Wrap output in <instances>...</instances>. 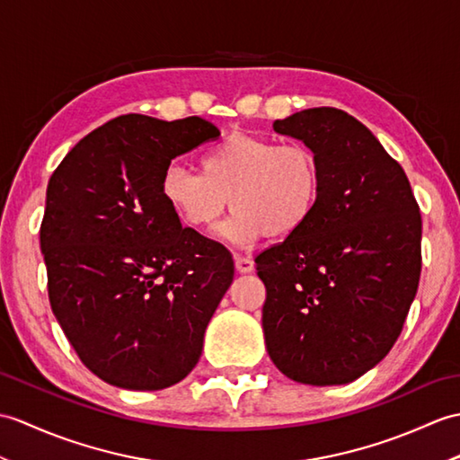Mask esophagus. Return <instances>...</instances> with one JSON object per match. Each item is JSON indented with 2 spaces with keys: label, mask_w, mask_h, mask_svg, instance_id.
I'll use <instances>...</instances> for the list:
<instances>
[{
  "label": "esophagus",
  "mask_w": 460,
  "mask_h": 460,
  "mask_svg": "<svg viewBox=\"0 0 460 460\" xmlns=\"http://www.w3.org/2000/svg\"><path fill=\"white\" fill-rule=\"evenodd\" d=\"M234 269L241 274H249L254 270V262L249 259V256H234Z\"/></svg>",
  "instance_id": "esophagus-1"
}]
</instances>
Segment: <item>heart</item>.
<instances>
[{
  "label": "heart",
  "mask_w": 460,
  "mask_h": 460,
  "mask_svg": "<svg viewBox=\"0 0 460 460\" xmlns=\"http://www.w3.org/2000/svg\"><path fill=\"white\" fill-rule=\"evenodd\" d=\"M319 194L322 168L312 148L247 133H231L201 153L199 172L170 164L160 178V196L191 229L213 227L231 206L219 234L239 247L297 233Z\"/></svg>",
  "instance_id": "1"
}]
</instances>
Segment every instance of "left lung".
<instances>
[{
    "instance_id": "obj_1",
    "label": "left lung",
    "mask_w": 460,
    "mask_h": 460,
    "mask_svg": "<svg viewBox=\"0 0 460 460\" xmlns=\"http://www.w3.org/2000/svg\"><path fill=\"white\" fill-rule=\"evenodd\" d=\"M274 131L312 148L322 194L300 231L254 259L266 350L296 382L349 384L402 333L421 274L420 206L403 168L347 111L304 110Z\"/></svg>"
}]
</instances>
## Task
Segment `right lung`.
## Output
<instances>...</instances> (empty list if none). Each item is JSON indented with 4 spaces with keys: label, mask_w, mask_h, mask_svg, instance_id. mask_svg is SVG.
<instances>
[{
    "label": "right lung",
    "mask_w": 460,
    "mask_h": 460,
    "mask_svg": "<svg viewBox=\"0 0 460 460\" xmlns=\"http://www.w3.org/2000/svg\"><path fill=\"white\" fill-rule=\"evenodd\" d=\"M217 137L196 115H121L85 135L49 180L40 251L52 314L85 368L111 386L163 390L201 357L233 256L181 229L160 178Z\"/></svg>",
    "instance_id": "1"
}]
</instances>
